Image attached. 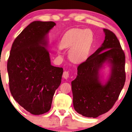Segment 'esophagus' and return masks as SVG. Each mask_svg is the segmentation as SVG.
Returning <instances> with one entry per match:
<instances>
[{
  "mask_svg": "<svg viewBox=\"0 0 132 132\" xmlns=\"http://www.w3.org/2000/svg\"><path fill=\"white\" fill-rule=\"evenodd\" d=\"M69 76V72L68 71H64V72L63 73V77L64 78V79H68V77Z\"/></svg>",
  "mask_w": 132,
  "mask_h": 132,
  "instance_id": "obj_1",
  "label": "esophagus"
}]
</instances>
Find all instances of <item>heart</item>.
Wrapping results in <instances>:
<instances>
[{
	"label": "heart",
	"instance_id": "b5f03b06",
	"mask_svg": "<svg viewBox=\"0 0 132 132\" xmlns=\"http://www.w3.org/2000/svg\"><path fill=\"white\" fill-rule=\"evenodd\" d=\"M94 40L90 29L72 28L66 31L60 41L61 48L68 49L69 59L73 63H80L87 59Z\"/></svg>",
	"mask_w": 132,
	"mask_h": 132
}]
</instances>
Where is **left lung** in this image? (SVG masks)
Wrapping results in <instances>:
<instances>
[{
  "instance_id": "left-lung-1",
  "label": "left lung",
  "mask_w": 132,
  "mask_h": 132,
  "mask_svg": "<svg viewBox=\"0 0 132 132\" xmlns=\"http://www.w3.org/2000/svg\"><path fill=\"white\" fill-rule=\"evenodd\" d=\"M105 40L92 55L78 66L77 76L71 82L73 105L82 116L96 118L112 109L126 81L125 54L113 32L103 29ZM105 62L111 66L108 80L103 84L99 71Z\"/></svg>"
}]
</instances>
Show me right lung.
<instances>
[{
	"mask_svg": "<svg viewBox=\"0 0 132 132\" xmlns=\"http://www.w3.org/2000/svg\"><path fill=\"white\" fill-rule=\"evenodd\" d=\"M55 24L54 22L31 23L14 41L7 63L12 96L33 115L50 110L61 81L63 69L52 66L47 50V34Z\"/></svg>",
	"mask_w": 132,
	"mask_h": 132,
	"instance_id": "right-lung-1",
	"label": "right lung"
}]
</instances>
